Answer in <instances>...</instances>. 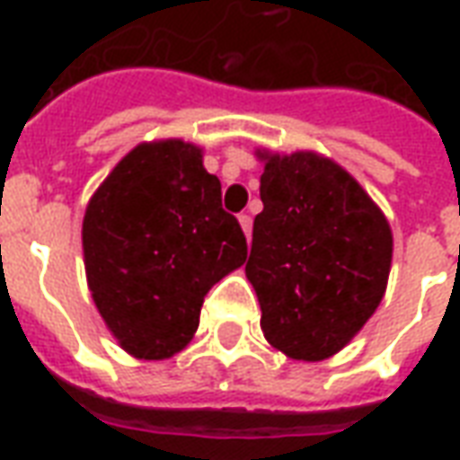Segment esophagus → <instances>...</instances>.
Masks as SVG:
<instances>
[{
  "label": "esophagus",
  "mask_w": 460,
  "mask_h": 460,
  "mask_svg": "<svg viewBox=\"0 0 460 460\" xmlns=\"http://www.w3.org/2000/svg\"><path fill=\"white\" fill-rule=\"evenodd\" d=\"M239 224L241 229H243V234H246V239L251 241V231H253V219H251V214H241Z\"/></svg>",
  "instance_id": "esophagus-1"
}]
</instances>
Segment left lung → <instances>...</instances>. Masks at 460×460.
<instances>
[{
	"label": "left lung",
	"instance_id": "left-lung-1",
	"mask_svg": "<svg viewBox=\"0 0 460 460\" xmlns=\"http://www.w3.org/2000/svg\"><path fill=\"white\" fill-rule=\"evenodd\" d=\"M261 174L246 279L261 330L283 355L332 357L382 303L392 229L355 177L315 152L270 155Z\"/></svg>",
	"mask_w": 460,
	"mask_h": 460
}]
</instances>
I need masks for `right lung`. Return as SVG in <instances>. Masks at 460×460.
Instances as JSON below:
<instances>
[{
  "label": "right lung",
  "mask_w": 460,
  "mask_h": 460,
  "mask_svg": "<svg viewBox=\"0 0 460 460\" xmlns=\"http://www.w3.org/2000/svg\"><path fill=\"white\" fill-rule=\"evenodd\" d=\"M95 308L125 352L167 359L199 328L204 296L243 266L246 236L221 209V181L191 142H142L98 187L84 217Z\"/></svg>",
  "instance_id": "add662e5"
}]
</instances>
